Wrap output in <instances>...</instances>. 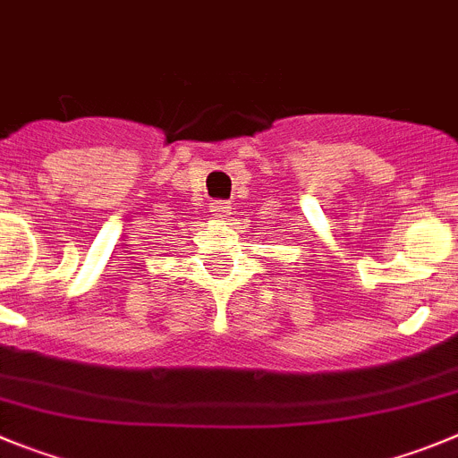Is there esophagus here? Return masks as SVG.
<instances>
[{
	"mask_svg": "<svg viewBox=\"0 0 458 458\" xmlns=\"http://www.w3.org/2000/svg\"><path fill=\"white\" fill-rule=\"evenodd\" d=\"M229 208H232V204H229V201L217 199V201H213L211 213H213V216H226V213H229Z\"/></svg>",
	"mask_w": 458,
	"mask_h": 458,
	"instance_id": "esophagus-1",
	"label": "esophagus"
}]
</instances>
